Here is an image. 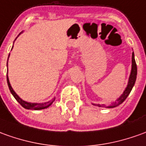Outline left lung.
I'll list each match as a JSON object with an SVG mask.
<instances>
[{
    "mask_svg": "<svg viewBox=\"0 0 146 146\" xmlns=\"http://www.w3.org/2000/svg\"><path fill=\"white\" fill-rule=\"evenodd\" d=\"M137 64L136 62H135V59H134V53L133 52L132 53V66H131V71H130V75H129V77L128 80V84L125 87V90L123 91V93L121 94V95L117 98V100L114 102H113L111 105L108 106H106L104 105H100V104H94L92 103L93 105L94 106H98L99 107H106V108H113V107H116L117 106H119L120 104H121L122 102H124L125 100V98L128 97V95L130 93V91L132 90L133 87L135 84V82H136L137 79Z\"/></svg>",
    "mask_w": 146,
    "mask_h": 146,
    "instance_id": "1",
    "label": "left lung"
}]
</instances>
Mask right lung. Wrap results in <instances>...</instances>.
<instances>
[{
  "label": "right lung",
  "mask_w": 146,
  "mask_h": 146,
  "mask_svg": "<svg viewBox=\"0 0 146 146\" xmlns=\"http://www.w3.org/2000/svg\"><path fill=\"white\" fill-rule=\"evenodd\" d=\"M21 35V33L19 34V36ZM10 55V54H9ZM9 60V59H8ZM7 67H8V62H7ZM7 83H8V86H9V88L10 92H11V94L13 95V97L16 98V100L20 104H21L24 108L27 110H43V109H46V108H48L50 106L52 105V103L54 102L55 101V99L56 98H53L52 100H50V101H48V102H42V103H37V102H26L25 100H23V99H21L19 96L17 95V94L15 92L13 89V87L11 86V84H10L9 82V76H8V71H7Z\"/></svg>",
  "instance_id": "right-lung-1"
}]
</instances>
